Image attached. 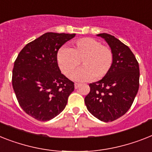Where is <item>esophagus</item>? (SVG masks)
I'll list each match as a JSON object with an SVG mask.
<instances>
[{
	"mask_svg": "<svg viewBox=\"0 0 152 152\" xmlns=\"http://www.w3.org/2000/svg\"><path fill=\"white\" fill-rule=\"evenodd\" d=\"M74 87H75V88L76 89H77L79 87H80V83H76L75 85H74Z\"/></svg>",
	"mask_w": 152,
	"mask_h": 152,
	"instance_id": "34e87169",
	"label": "esophagus"
}]
</instances>
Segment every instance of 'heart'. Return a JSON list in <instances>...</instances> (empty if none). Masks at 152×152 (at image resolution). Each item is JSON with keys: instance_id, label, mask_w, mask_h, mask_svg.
Wrapping results in <instances>:
<instances>
[{"instance_id": "obj_1", "label": "heart", "mask_w": 152, "mask_h": 152, "mask_svg": "<svg viewBox=\"0 0 152 152\" xmlns=\"http://www.w3.org/2000/svg\"><path fill=\"white\" fill-rule=\"evenodd\" d=\"M83 67L72 75V80L84 82L101 79L110 71L113 63V53L110 48L103 46L93 38L76 40L72 48L61 47L57 53V62L65 76L73 73L80 64Z\"/></svg>"}]
</instances>
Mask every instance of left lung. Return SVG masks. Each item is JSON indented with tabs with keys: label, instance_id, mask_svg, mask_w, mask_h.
Wrapping results in <instances>:
<instances>
[{
	"label": "left lung",
	"instance_id": "obj_1",
	"mask_svg": "<svg viewBox=\"0 0 152 152\" xmlns=\"http://www.w3.org/2000/svg\"><path fill=\"white\" fill-rule=\"evenodd\" d=\"M113 53L110 71L97 82L89 85L85 97L87 110L99 120L108 123L123 116L131 107L139 89L140 69L129 47L108 33H100Z\"/></svg>",
	"mask_w": 152,
	"mask_h": 152
}]
</instances>
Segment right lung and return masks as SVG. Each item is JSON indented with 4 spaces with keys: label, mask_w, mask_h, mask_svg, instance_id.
Here are the masks:
<instances>
[{
    "label": "right lung",
    "mask_w": 152,
    "mask_h": 152,
    "mask_svg": "<svg viewBox=\"0 0 152 152\" xmlns=\"http://www.w3.org/2000/svg\"><path fill=\"white\" fill-rule=\"evenodd\" d=\"M76 34L46 33L27 44L12 71V86L21 108L39 121H48L65 109L74 83L61 74L57 53Z\"/></svg>",
    "instance_id": "right-lung-1"
}]
</instances>
